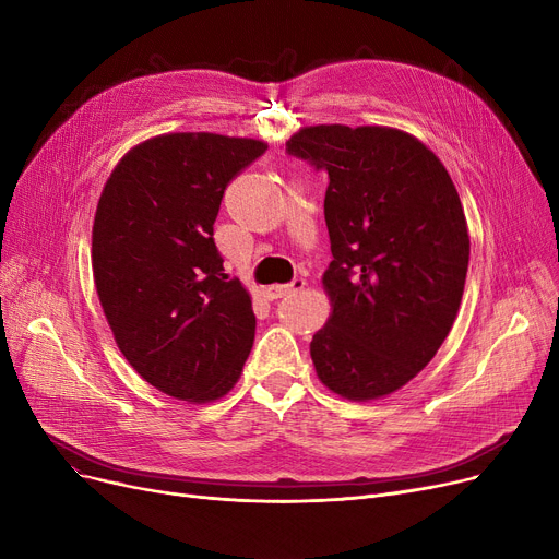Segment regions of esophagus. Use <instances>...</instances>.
Returning a JSON list of instances; mask_svg holds the SVG:
<instances>
[{
    "label": "esophagus",
    "instance_id": "1",
    "mask_svg": "<svg viewBox=\"0 0 559 559\" xmlns=\"http://www.w3.org/2000/svg\"><path fill=\"white\" fill-rule=\"evenodd\" d=\"M304 287H306V281L304 278H295V281L287 283V285H272L267 289V295H270V299H283V297L295 295V292H301Z\"/></svg>",
    "mask_w": 559,
    "mask_h": 559
}]
</instances>
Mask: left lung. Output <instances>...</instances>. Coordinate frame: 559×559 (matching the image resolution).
<instances>
[{
  "label": "left lung",
  "mask_w": 559,
  "mask_h": 559,
  "mask_svg": "<svg viewBox=\"0 0 559 559\" xmlns=\"http://www.w3.org/2000/svg\"><path fill=\"white\" fill-rule=\"evenodd\" d=\"M287 154L329 171L331 317L310 342L317 376L348 401L409 383L460 310L468 228L447 167L390 127H304Z\"/></svg>",
  "instance_id": "obj_1"
}]
</instances>
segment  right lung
Wrapping results in <instances>:
<instances>
[{
  "mask_svg": "<svg viewBox=\"0 0 559 559\" xmlns=\"http://www.w3.org/2000/svg\"><path fill=\"white\" fill-rule=\"evenodd\" d=\"M253 138L165 133L115 165L93 224V274L117 348L167 396L222 399L255 337L251 297L224 274L213 224Z\"/></svg>",
  "mask_w": 559,
  "mask_h": 559,
  "instance_id": "1",
  "label": "right lung"
}]
</instances>
